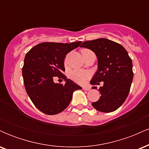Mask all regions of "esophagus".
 <instances>
[{
	"label": "esophagus",
	"mask_w": 149,
	"mask_h": 149,
	"mask_svg": "<svg viewBox=\"0 0 149 149\" xmlns=\"http://www.w3.org/2000/svg\"><path fill=\"white\" fill-rule=\"evenodd\" d=\"M83 89L84 90H87V91H89V90H90V87H89V86H85V87H83Z\"/></svg>",
	"instance_id": "esophagus-1"
}]
</instances>
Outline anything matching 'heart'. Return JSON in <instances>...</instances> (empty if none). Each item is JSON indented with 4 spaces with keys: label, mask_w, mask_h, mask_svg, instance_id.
Here are the masks:
<instances>
[{
    "label": "heart",
    "mask_w": 149,
    "mask_h": 149,
    "mask_svg": "<svg viewBox=\"0 0 149 149\" xmlns=\"http://www.w3.org/2000/svg\"><path fill=\"white\" fill-rule=\"evenodd\" d=\"M87 50V49H84ZM90 77V73L88 71H83V70H74L71 71L70 73V78L72 79L73 81L79 83V84H83L86 82Z\"/></svg>",
    "instance_id": "1"
}]
</instances>
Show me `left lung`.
<instances>
[{"label": "left lung", "mask_w": 149, "mask_h": 149, "mask_svg": "<svg viewBox=\"0 0 149 149\" xmlns=\"http://www.w3.org/2000/svg\"><path fill=\"white\" fill-rule=\"evenodd\" d=\"M80 47L91 49L97 57L98 69L90 81L92 89L104 82L99 90L100 100L92 102V107L101 112L114 111L124 103L130 90L133 79L131 58L122 45L107 38L88 40Z\"/></svg>", "instance_id": "8db88e82"}]
</instances>
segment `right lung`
<instances>
[{
    "label": "right lung",
    "mask_w": 149,
    "mask_h": 149,
    "mask_svg": "<svg viewBox=\"0 0 149 149\" xmlns=\"http://www.w3.org/2000/svg\"><path fill=\"white\" fill-rule=\"evenodd\" d=\"M81 42H42L26 54L22 68L26 91L36 107L44 113L55 115L63 111L72 100L73 92L82 90L62 73L66 55ZM56 76L64 79L65 84L54 83L53 78Z\"/></svg>",
    "instance_id": "1"
}]
</instances>
